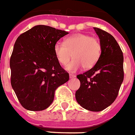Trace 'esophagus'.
<instances>
[{"mask_svg": "<svg viewBox=\"0 0 135 135\" xmlns=\"http://www.w3.org/2000/svg\"><path fill=\"white\" fill-rule=\"evenodd\" d=\"M75 75L74 74H69V78L70 79H73V78H74Z\"/></svg>", "mask_w": 135, "mask_h": 135, "instance_id": "obj_1", "label": "esophagus"}]
</instances>
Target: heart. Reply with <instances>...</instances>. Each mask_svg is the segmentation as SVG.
<instances>
[{
  "mask_svg": "<svg viewBox=\"0 0 135 135\" xmlns=\"http://www.w3.org/2000/svg\"><path fill=\"white\" fill-rule=\"evenodd\" d=\"M102 47L99 40L84 34H76L66 38L64 43L57 42L54 52L59 63L66 66L71 57L74 59L66 69L76 71L83 66L85 69L92 68L99 59Z\"/></svg>",
  "mask_w": 135,
  "mask_h": 135,
  "instance_id": "heart-1",
  "label": "heart"
}]
</instances>
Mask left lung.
<instances>
[{
  "mask_svg": "<svg viewBox=\"0 0 135 135\" xmlns=\"http://www.w3.org/2000/svg\"><path fill=\"white\" fill-rule=\"evenodd\" d=\"M101 45V54L95 66L77 75L81 86L76 99L81 107L99 112L110 106L118 95L124 79L123 54L115 39L101 29L94 27Z\"/></svg>",
  "mask_w": 135,
  "mask_h": 135,
  "instance_id": "1",
  "label": "left lung"
}]
</instances>
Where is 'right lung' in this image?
<instances>
[{
  "mask_svg": "<svg viewBox=\"0 0 135 135\" xmlns=\"http://www.w3.org/2000/svg\"><path fill=\"white\" fill-rule=\"evenodd\" d=\"M69 34L47 25H36L21 34L10 57L11 86L22 106L31 111L47 108L59 86L69 79L54 52L55 43Z\"/></svg>",
  "mask_w": 135,
  "mask_h": 135,
  "instance_id": "right-lung-1",
  "label": "right lung"
}]
</instances>
